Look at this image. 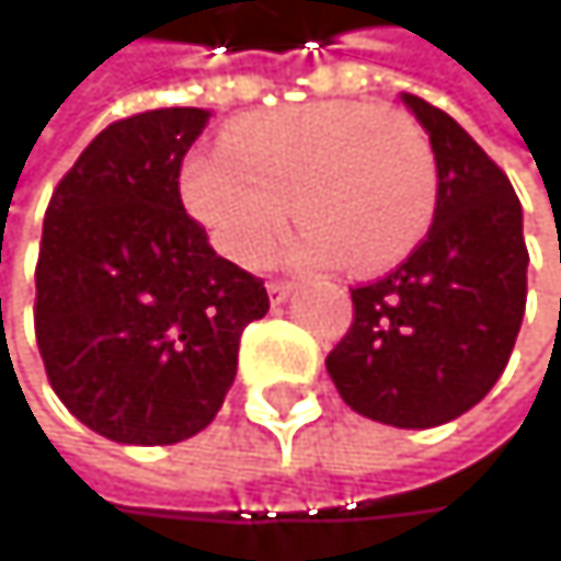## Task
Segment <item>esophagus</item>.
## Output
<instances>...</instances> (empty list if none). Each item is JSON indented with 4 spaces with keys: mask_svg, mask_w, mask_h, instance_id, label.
Listing matches in <instances>:
<instances>
[{
    "mask_svg": "<svg viewBox=\"0 0 561 561\" xmlns=\"http://www.w3.org/2000/svg\"><path fill=\"white\" fill-rule=\"evenodd\" d=\"M291 282H282V279H273L266 285V291H270V298H273V305H282V301H288V295H291Z\"/></svg>",
    "mask_w": 561,
    "mask_h": 561,
    "instance_id": "34e87169",
    "label": "esophagus"
}]
</instances>
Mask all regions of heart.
Instances as JSON below:
<instances>
[{"instance_id":"heart-1","label":"heart","mask_w":561,"mask_h":561,"mask_svg":"<svg viewBox=\"0 0 561 561\" xmlns=\"http://www.w3.org/2000/svg\"><path fill=\"white\" fill-rule=\"evenodd\" d=\"M181 191L224 256L263 266L291 205L305 227L291 243L301 266L377 273L428 233L438 165L425 133L396 110L367 103H301L250 116L224 152L194 156Z\"/></svg>"}]
</instances>
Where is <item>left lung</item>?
<instances>
[{"label":"left lung","mask_w":561,"mask_h":561,"mask_svg":"<svg viewBox=\"0 0 561 561\" xmlns=\"http://www.w3.org/2000/svg\"><path fill=\"white\" fill-rule=\"evenodd\" d=\"M428 136V237L390 276L351 288L354 324L328 354L341 399L396 428L465 415L501 380L526 308L523 207L504 171L438 106L399 93Z\"/></svg>","instance_id":"1"}]
</instances>
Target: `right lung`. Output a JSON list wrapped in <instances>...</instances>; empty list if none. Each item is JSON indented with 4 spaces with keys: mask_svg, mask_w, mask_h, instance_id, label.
Listing matches in <instances>:
<instances>
[{
    "mask_svg": "<svg viewBox=\"0 0 561 561\" xmlns=\"http://www.w3.org/2000/svg\"><path fill=\"white\" fill-rule=\"evenodd\" d=\"M210 110L106 126L51 194L35 334L57 399L119 445L207 428L237 377L240 334L270 311L263 279L217 256L178 174Z\"/></svg>",
    "mask_w": 561,
    "mask_h": 561,
    "instance_id": "obj_1",
    "label": "right lung"
}]
</instances>
